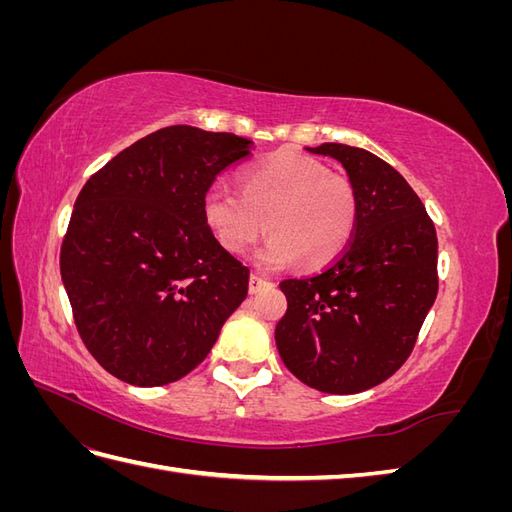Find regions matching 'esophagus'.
I'll return each mask as SVG.
<instances>
[{
  "label": "esophagus",
  "mask_w": 512,
  "mask_h": 512,
  "mask_svg": "<svg viewBox=\"0 0 512 512\" xmlns=\"http://www.w3.org/2000/svg\"><path fill=\"white\" fill-rule=\"evenodd\" d=\"M267 286H269L267 277H262V275H258V273H252V275H250V286H247V288H250L252 294L260 292L262 288H267Z\"/></svg>",
  "instance_id": "esophagus-1"
}]
</instances>
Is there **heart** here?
Segmentation results:
<instances>
[{
  "mask_svg": "<svg viewBox=\"0 0 512 512\" xmlns=\"http://www.w3.org/2000/svg\"><path fill=\"white\" fill-rule=\"evenodd\" d=\"M203 222L228 254L243 256L262 232H271L260 247V267L277 269L299 260L305 269H320L346 250L359 198L344 175L299 151L284 149L239 173V194L213 188L203 196Z\"/></svg>",
  "mask_w": 512,
  "mask_h": 512,
  "instance_id": "b5f03b06",
  "label": "heart"
}]
</instances>
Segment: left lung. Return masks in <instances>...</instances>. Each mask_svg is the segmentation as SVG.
Here are the masks:
<instances>
[{
	"label": "left lung",
	"mask_w": 512,
	"mask_h": 512,
	"mask_svg": "<svg viewBox=\"0 0 512 512\" xmlns=\"http://www.w3.org/2000/svg\"><path fill=\"white\" fill-rule=\"evenodd\" d=\"M307 151L346 168L359 220L327 269L280 284L288 309L275 344L303 384L352 395L391 378L410 356L438 294V237L421 198L391 164L342 143Z\"/></svg>",
	"instance_id": "1"
}]
</instances>
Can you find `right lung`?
<instances>
[{
  "mask_svg": "<svg viewBox=\"0 0 512 512\" xmlns=\"http://www.w3.org/2000/svg\"><path fill=\"white\" fill-rule=\"evenodd\" d=\"M250 145L170 126L83 185L59 269L83 344L108 374L134 386L188 376L247 297L250 269L211 237L200 205Z\"/></svg>",
  "mask_w": 512,
  "mask_h": 512,
  "instance_id": "1",
  "label": "right lung"
}]
</instances>
